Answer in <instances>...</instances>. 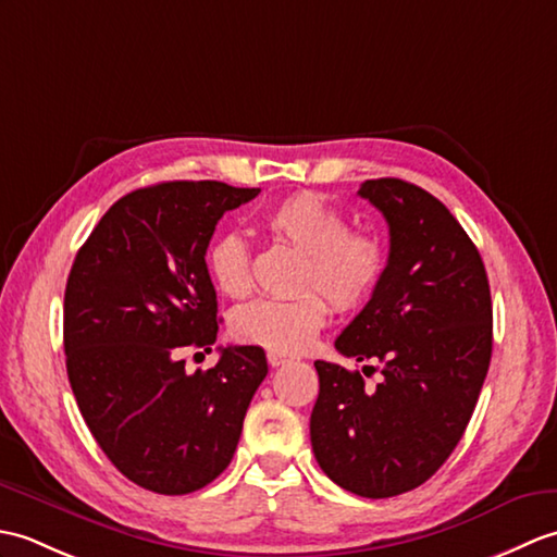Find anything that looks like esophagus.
<instances>
[{"label": "esophagus", "instance_id": "34e87169", "mask_svg": "<svg viewBox=\"0 0 557 557\" xmlns=\"http://www.w3.org/2000/svg\"><path fill=\"white\" fill-rule=\"evenodd\" d=\"M292 357H287V354H280V351H268V363L272 366V369H277V366L282 363H289Z\"/></svg>", "mask_w": 557, "mask_h": 557}]
</instances>
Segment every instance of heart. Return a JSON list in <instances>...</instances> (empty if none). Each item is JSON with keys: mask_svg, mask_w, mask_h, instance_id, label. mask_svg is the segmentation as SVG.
Wrapping results in <instances>:
<instances>
[{"mask_svg": "<svg viewBox=\"0 0 557 557\" xmlns=\"http://www.w3.org/2000/svg\"><path fill=\"white\" fill-rule=\"evenodd\" d=\"M263 230L301 251L299 292L292 299H258L232 315V335L244 345L297 354L321 333L330 304L354 311L373 297L387 265L385 244L377 234L349 230L347 218L313 191L287 196L265 210ZM208 272L230 299L251 292V248L242 234H220L208 248Z\"/></svg>", "mask_w": 557, "mask_h": 557, "instance_id": "b5f03b06", "label": "heart"}]
</instances>
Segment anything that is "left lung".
Here are the masks:
<instances>
[{
  "instance_id": "obj_1",
  "label": "left lung",
  "mask_w": 557,
  "mask_h": 557,
  "mask_svg": "<svg viewBox=\"0 0 557 557\" xmlns=\"http://www.w3.org/2000/svg\"><path fill=\"white\" fill-rule=\"evenodd\" d=\"M359 196L383 212L389 256L335 347L381 361L383 381L366 389L359 371L315 361L311 445L337 486L393 498L429 481L465 435L491 363L493 306L479 248L441 200L393 176Z\"/></svg>"
}]
</instances>
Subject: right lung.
<instances>
[{"label":"right lung","mask_w":557,"mask_h":557,"mask_svg":"<svg viewBox=\"0 0 557 557\" xmlns=\"http://www.w3.org/2000/svg\"><path fill=\"white\" fill-rule=\"evenodd\" d=\"M260 188L162 182L104 212L78 248L64 292L66 373L102 453L136 486L186 495L234 457L246 409L268 375L260 347H220L188 373L186 347L218 339L206 265L215 224Z\"/></svg>","instance_id":"1"}]
</instances>
